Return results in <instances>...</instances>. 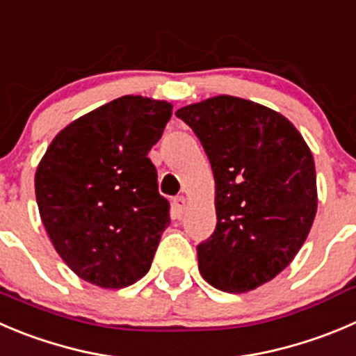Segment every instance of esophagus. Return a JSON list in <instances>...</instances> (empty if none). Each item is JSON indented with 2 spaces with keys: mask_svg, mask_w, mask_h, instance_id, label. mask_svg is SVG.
Segmentation results:
<instances>
[{
  "mask_svg": "<svg viewBox=\"0 0 356 356\" xmlns=\"http://www.w3.org/2000/svg\"><path fill=\"white\" fill-rule=\"evenodd\" d=\"M185 206H187V201H185L184 195H178V197L172 199V209H175V213H176V215H178V216L184 215Z\"/></svg>",
  "mask_w": 356,
  "mask_h": 356,
  "instance_id": "esophagus-1",
  "label": "esophagus"
}]
</instances>
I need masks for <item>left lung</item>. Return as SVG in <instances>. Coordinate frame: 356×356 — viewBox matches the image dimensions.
Instances as JSON below:
<instances>
[{
  "label": "left lung",
  "instance_id": "obj_1",
  "mask_svg": "<svg viewBox=\"0 0 356 356\" xmlns=\"http://www.w3.org/2000/svg\"><path fill=\"white\" fill-rule=\"evenodd\" d=\"M215 176V232L197 245L199 270L223 292H248L293 260L316 215L314 161L283 115L234 96L176 111Z\"/></svg>",
  "mask_w": 356,
  "mask_h": 356
}]
</instances>
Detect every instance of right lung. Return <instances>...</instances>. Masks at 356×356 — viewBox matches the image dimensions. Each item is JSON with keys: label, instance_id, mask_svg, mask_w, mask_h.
Here are the masks:
<instances>
[{"label": "right lung", "instance_id": "obj_1", "mask_svg": "<svg viewBox=\"0 0 356 356\" xmlns=\"http://www.w3.org/2000/svg\"><path fill=\"white\" fill-rule=\"evenodd\" d=\"M171 110L141 96L113 99L60 131L36 169L47 234L86 282L124 289L150 269L171 220L148 152Z\"/></svg>", "mask_w": 356, "mask_h": 356}]
</instances>
